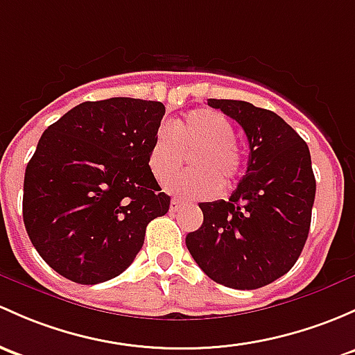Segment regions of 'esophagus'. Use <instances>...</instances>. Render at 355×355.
I'll return each instance as SVG.
<instances>
[{"mask_svg": "<svg viewBox=\"0 0 355 355\" xmlns=\"http://www.w3.org/2000/svg\"><path fill=\"white\" fill-rule=\"evenodd\" d=\"M180 207H182V200L171 199V202H170V211L171 212H177Z\"/></svg>", "mask_w": 355, "mask_h": 355, "instance_id": "1", "label": "esophagus"}]
</instances>
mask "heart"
<instances>
[{
    "label": "heart",
    "mask_w": 355,
    "mask_h": 355,
    "mask_svg": "<svg viewBox=\"0 0 355 355\" xmlns=\"http://www.w3.org/2000/svg\"><path fill=\"white\" fill-rule=\"evenodd\" d=\"M190 156L193 170L182 175L170 190L182 199H211L231 187L241 173V153L234 141V125L225 114L196 109L171 128L159 129L148 155V165L159 185L166 187Z\"/></svg>",
    "instance_id": "heart-1"
}]
</instances>
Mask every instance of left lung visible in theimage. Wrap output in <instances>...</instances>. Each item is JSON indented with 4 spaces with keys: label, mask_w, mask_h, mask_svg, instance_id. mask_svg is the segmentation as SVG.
Listing matches in <instances>:
<instances>
[{
    "label": "left lung",
    "mask_w": 355,
    "mask_h": 355,
    "mask_svg": "<svg viewBox=\"0 0 355 355\" xmlns=\"http://www.w3.org/2000/svg\"><path fill=\"white\" fill-rule=\"evenodd\" d=\"M207 105L243 128L248 166L230 200L199 204L204 223L185 243L214 282L259 289L289 272L303 252L316 192L311 156L274 112L241 100L209 98Z\"/></svg>",
    "instance_id": "left-lung-1"
}]
</instances>
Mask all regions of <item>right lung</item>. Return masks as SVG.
Wrapping results in <instances>:
<instances>
[{
    "mask_svg": "<svg viewBox=\"0 0 355 355\" xmlns=\"http://www.w3.org/2000/svg\"><path fill=\"white\" fill-rule=\"evenodd\" d=\"M165 105L115 96L83 102L44 130L24 180L32 245L78 284L117 277L139 250L149 221L170 197L148 165Z\"/></svg>",
    "mask_w": 355,
    "mask_h": 355,
    "instance_id": "right-lung-1",
    "label": "right lung"
}]
</instances>
